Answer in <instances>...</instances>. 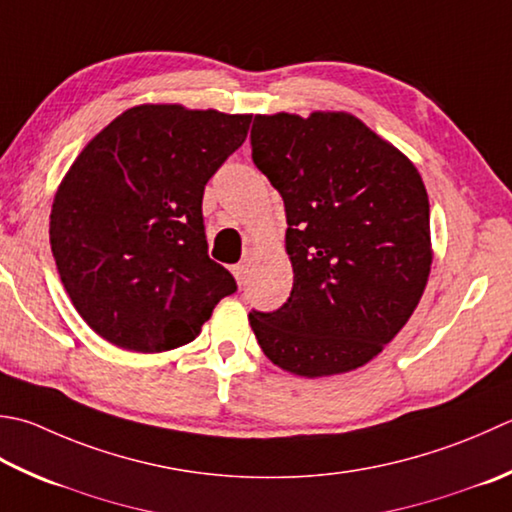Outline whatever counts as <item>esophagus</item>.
<instances>
[{"mask_svg":"<svg viewBox=\"0 0 512 512\" xmlns=\"http://www.w3.org/2000/svg\"><path fill=\"white\" fill-rule=\"evenodd\" d=\"M233 275H235V279H237V284H239V286L246 284V277H248V264H246V262H242V264H235V266H233Z\"/></svg>","mask_w":512,"mask_h":512,"instance_id":"esophagus-1","label":"esophagus"}]
</instances>
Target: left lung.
Segmentation results:
<instances>
[{
  "instance_id": "8db88e82",
  "label": "left lung",
  "mask_w": 512,
  "mask_h": 512,
  "mask_svg": "<svg viewBox=\"0 0 512 512\" xmlns=\"http://www.w3.org/2000/svg\"><path fill=\"white\" fill-rule=\"evenodd\" d=\"M250 146L284 199L295 275L284 306L248 315L259 346L302 377L368 364L404 328L428 282L422 177L348 113L255 115Z\"/></svg>"
}]
</instances>
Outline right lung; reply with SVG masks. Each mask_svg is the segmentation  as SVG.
I'll list each match as a JSON object with an SVG mask.
<instances>
[{
  "instance_id": "right-lung-1",
  "label": "right lung",
  "mask_w": 512,
  "mask_h": 512,
  "mask_svg": "<svg viewBox=\"0 0 512 512\" xmlns=\"http://www.w3.org/2000/svg\"><path fill=\"white\" fill-rule=\"evenodd\" d=\"M253 115L128 108L90 139L50 210V248L70 302L106 342L162 353L199 335L235 277L208 257V179Z\"/></svg>"
}]
</instances>
